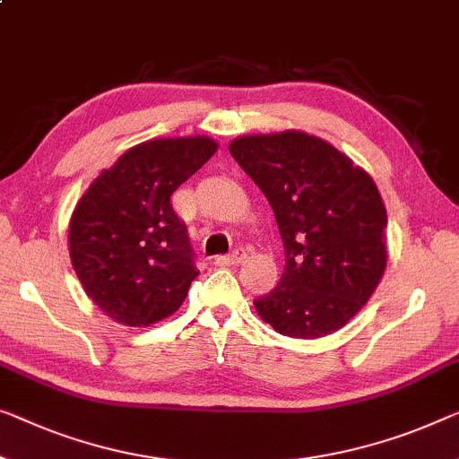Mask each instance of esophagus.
Here are the masks:
<instances>
[{
    "mask_svg": "<svg viewBox=\"0 0 459 459\" xmlns=\"http://www.w3.org/2000/svg\"><path fill=\"white\" fill-rule=\"evenodd\" d=\"M245 259V249H235L232 253H229V255H218L214 259L216 265H221V268H227V265H238Z\"/></svg>",
    "mask_w": 459,
    "mask_h": 459,
    "instance_id": "obj_1",
    "label": "esophagus"
}]
</instances>
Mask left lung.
<instances>
[{"mask_svg": "<svg viewBox=\"0 0 459 459\" xmlns=\"http://www.w3.org/2000/svg\"><path fill=\"white\" fill-rule=\"evenodd\" d=\"M232 159L268 197L286 264L257 316L282 336L324 338L344 327L387 265V212L365 169L305 132L243 135Z\"/></svg>", "mask_w": 459, "mask_h": 459, "instance_id": "left-lung-1", "label": "left lung"}]
</instances>
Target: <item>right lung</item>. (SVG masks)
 Returning a JSON list of instances; mask_svg holds the SVG:
<instances>
[{"label":"right lung","mask_w":459,"mask_h":459,"mask_svg":"<svg viewBox=\"0 0 459 459\" xmlns=\"http://www.w3.org/2000/svg\"><path fill=\"white\" fill-rule=\"evenodd\" d=\"M216 150L206 135L142 142L80 197L70 221L72 265L107 317L146 327L186 300L200 272L170 195Z\"/></svg>","instance_id":"obj_1"}]
</instances>
